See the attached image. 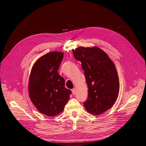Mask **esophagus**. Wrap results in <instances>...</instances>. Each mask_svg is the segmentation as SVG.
Instances as JSON below:
<instances>
[{"mask_svg":"<svg viewBox=\"0 0 146 146\" xmlns=\"http://www.w3.org/2000/svg\"><path fill=\"white\" fill-rule=\"evenodd\" d=\"M72 92L73 95L76 94V88H74V89H72Z\"/></svg>","mask_w":146,"mask_h":146,"instance_id":"34e87169","label":"esophagus"}]
</instances>
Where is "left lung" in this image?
<instances>
[{
	"label": "left lung",
	"instance_id": "1",
	"mask_svg": "<svg viewBox=\"0 0 146 146\" xmlns=\"http://www.w3.org/2000/svg\"><path fill=\"white\" fill-rule=\"evenodd\" d=\"M80 61L88 88V96L84 106L89 113L99 115L115 103L119 92L117 70L106 53L98 47H79L72 49Z\"/></svg>",
	"mask_w": 146,
	"mask_h": 146
}]
</instances>
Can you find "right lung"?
<instances>
[{
  "label": "right lung",
  "mask_w": 146,
  "mask_h": 146,
  "mask_svg": "<svg viewBox=\"0 0 146 146\" xmlns=\"http://www.w3.org/2000/svg\"><path fill=\"white\" fill-rule=\"evenodd\" d=\"M64 54L50 52L38 58L31 70L29 93L41 113L55 116L62 112L71 91L64 87V79L58 72Z\"/></svg>",
  "instance_id": "obj_1"
}]
</instances>
